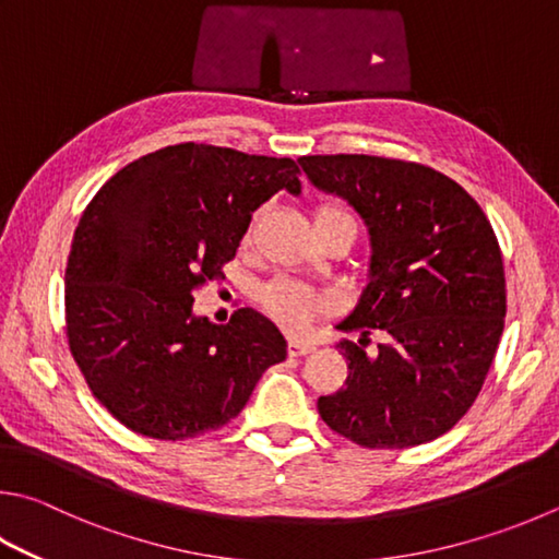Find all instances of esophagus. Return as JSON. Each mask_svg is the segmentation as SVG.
I'll return each mask as SVG.
<instances>
[{
  "instance_id": "obj_1",
  "label": "esophagus",
  "mask_w": 559,
  "mask_h": 559,
  "mask_svg": "<svg viewBox=\"0 0 559 559\" xmlns=\"http://www.w3.org/2000/svg\"><path fill=\"white\" fill-rule=\"evenodd\" d=\"M312 349H314V344H312V342H306V340L293 337V340L288 342V354H290V357H306V354H310Z\"/></svg>"
}]
</instances>
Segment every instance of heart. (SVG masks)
<instances>
[{
  "label": "heart",
  "instance_id": "heart-1",
  "mask_svg": "<svg viewBox=\"0 0 559 559\" xmlns=\"http://www.w3.org/2000/svg\"><path fill=\"white\" fill-rule=\"evenodd\" d=\"M318 222H344V225H349L352 231H357V225H354L349 212L332 205H324L314 212V225H318ZM249 237L251 229L245 231V245ZM261 306L266 308L271 318L283 324V328L302 330L314 314L322 310V298L312 288L302 286V283L276 281L269 283V286L261 290Z\"/></svg>",
  "mask_w": 559,
  "mask_h": 559
}]
</instances>
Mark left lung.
Masks as SVG:
<instances>
[{
    "mask_svg": "<svg viewBox=\"0 0 559 559\" xmlns=\"http://www.w3.org/2000/svg\"><path fill=\"white\" fill-rule=\"evenodd\" d=\"M314 188L347 200L369 231L367 286L337 330L347 385L320 395L322 420L369 450L448 432L472 408L499 347L506 278L499 241L462 186L381 156H302ZM371 329L380 349H362Z\"/></svg>",
    "mask_w": 559,
    "mask_h": 559,
    "instance_id": "1",
    "label": "left lung"
}]
</instances>
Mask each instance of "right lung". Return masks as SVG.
Returning a JSON list of instances; mask_svg holds the SVG:
<instances>
[{
    "label": "right lung",
    "instance_id": "add662e5",
    "mask_svg": "<svg viewBox=\"0 0 559 559\" xmlns=\"http://www.w3.org/2000/svg\"><path fill=\"white\" fill-rule=\"evenodd\" d=\"M300 195L290 158L166 146L111 176L78 222L66 269L68 344L95 399L129 430L188 440L227 425L286 340L253 308L227 324L192 310L219 278L251 212Z\"/></svg>",
    "mask_w": 559,
    "mask_h": 559
}]
</instances>
